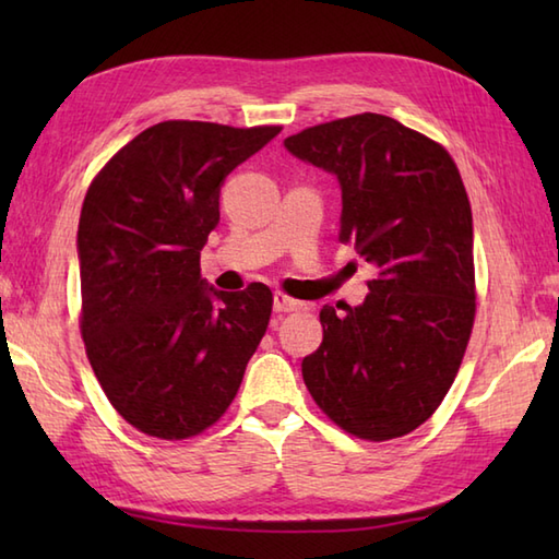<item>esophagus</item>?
<instances>
[{"label": "esophagus", "mask_w": 559, "mask_h": 559, "mask_svg": "<svg viewBox=\"0 0 559 559\" xmlns=\"http://www.w3.org/2000/svg\"><path fill=\"white\" fill-rule=\"evenodd\" d=\"M295 310H302V302H300V300L288 298L286 293H276V295H273V312H276V314H286V312H295Z\"/></svg>", "instance_id": "34e87169"}]
</instances>
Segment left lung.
Wrapping results in <instances>:
<instances>
[{"mask_svg": "<svg viewBox=\"0 0 559 559\" xmlns=\"http://www.w3.org/2000/svg\"><path fill=\"white\" fill-rule=\"evenodd\" d=\"M286 148L338 177V240L377 271L360 307H322L305 384L341 430L370 442L408 435L454 384L476 322L473 216L456 163L377 112L307 127Z\"/></svg>", "mask_w": 559, "mask_h": 559, "instance_id": "8db88e82", "label": "left lung"}]
</instances>
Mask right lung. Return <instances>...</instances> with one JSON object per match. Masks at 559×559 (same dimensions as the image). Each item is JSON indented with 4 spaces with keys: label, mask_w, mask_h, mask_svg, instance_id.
I'll use <instances>...</instances> for the list:
<instances>
[{
    "label": "right lung",
    "mask_w": 559,
    "mask_h": 559,
    "mask_svg": "<svg viewBox=\"0 0 559 559\" xmlns=\"http://www.w3.org/2000/svg\"><path fill=\"white\" fill-rule=\"evenodd\" d=\"M281 132L168 120L103 165L79 218L81 336L122 418L158 439L221 420L266 334L264 283L223 293L199 257L221 221V185Z\"/></svg>",
    "instance_id": "1"
}]
</instances>
